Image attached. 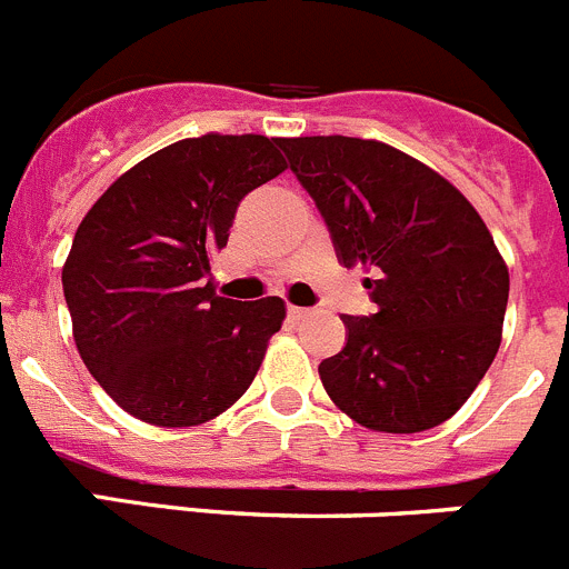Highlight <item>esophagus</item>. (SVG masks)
Masks as SVG:
<instances>
[{
  "instance_id": "esophagus-1",
  "label": "esophagus",
  "mask_w": 569,
  "mask_h": 569,
  "mask_svg": "<svg viewBox=\"0 0 569 569\" xmlns=\"http://www.w3.org/2000/svg\"><path fill=\"white\" fill-rule=\"evenodd\" d=\"M289 317L291 320H306V317H311V309H303V306H289Z\"/></svg>"
}]
</instances>
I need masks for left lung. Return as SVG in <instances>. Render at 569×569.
Instances as JSON below:
<instances>
[{
    "mask_svg": "<svg viewBox=\"0 0 569 569\" xmlns=\"http://www.w3.org/2000/svg\"><path fill=\"white\" fill-rule=\"evenodd\" d=\"M342 266L371 272L377 315H342L348 342L320 362L342 413L419 433L468 402L493 362L510 274L473 203L428 163L348 136L280 138Z\"/></svg>",
    "mask_w": 569,
    "mask_h": 569,
    "instance_id": "8db88e82",
    "label": "left lung"
}]
</instances>
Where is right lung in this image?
Here are the masks:
<instances>
[{"mask_svg":"<svg viewBox=\"0 0 569 569\" xmlns=\"http://www.w3.org/2000/svg\"><path fill=\"white\" fill-rule=\"evenodd\" d=\"M280 138H183L107 187L79 223L61 286L87 371L141 422L189 428L234 406L286 320L280 297L214 295L240 198L286 170Z\"/></svg>","mask_w":569,"mask_h":569,"instance_id":"obj_1","label":"right lung"}]
</instances>
